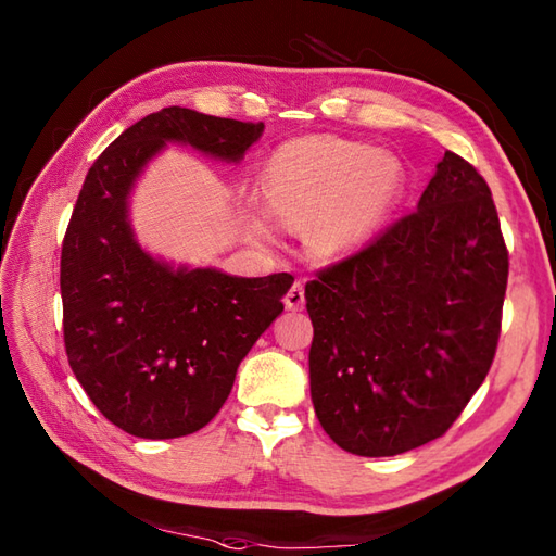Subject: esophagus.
<instances>
[{
  "instance_id": "1",
  "label": "esophagus",
  "mask_w": 556,
  "mask_h": 556,
  "mask_svg": "<svg viewBox=\"0 0 556 556\" xmlns=\"http://www.w3.org/2000/svg\"><path fill=\"white\" fill-rule=\"evenodd\" d=\"M303 303H305V289H303L301 281H296V285H293V287L287 291L285 305H287L289 311H301Z\"/></svg>"
}]
</instances>
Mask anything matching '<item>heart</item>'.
Masks as SVG:
<instances>
[{
    "mask_svg": "<svg viewBox=\"0 0 556 556\" xmlns=\"http://www.w3.org/2000/svg\"><path fill=\"white\" fill-rule=\"evenodd\" d=\"M404 184V164L394 155L337 136L289 140L265 172L269 207L296 227L308 224V243L323 257L346 255L368 241Z\"/></svg>",
    "mask_w": 556,
    "mask_h": 556,
    "instance_id": "1",
    "label": "heart"
}]
</instances>
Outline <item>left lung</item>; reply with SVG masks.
Returning a JSON list of instances; mask_svg holds the SVG:
<instances>
[{
	"mask_svg": "<svg viewBox=\"0 0 556 556\" xmlns=\"http://www.w3.org/2000/svg\"><path fill=\"white\" fill-rule=\"evenodd\" d=\"M506 279L490 186L446 150L416 210L305 285L325 432L358 456L442 437L490 372Z\"/></svg>",
	"mask_w": 556,
	"mask_h": 556,
	"instance_id": "obj_1",
	"label": "left lung"
}]
</instances>
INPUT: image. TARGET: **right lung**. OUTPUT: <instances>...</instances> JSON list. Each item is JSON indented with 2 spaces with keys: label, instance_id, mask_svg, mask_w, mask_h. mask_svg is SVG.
<instances>
[{
  "label": "right lung",
  "instance_id": "add662e5",
  "mask_svg": "<svg viewBox=\"0 0 556 556\" xmlns=\"http://www.w3.org/2000/svg\"><path fill=\"white\" fill-rule=\"evenodd\" d=\"M263 128L164 108L128 126L83 181L62 243L64 346L92 404L128 434L174 440L205 428L245 353L285 311L293 277L172 269L136 243L126 198L169 140L239 162Z\"/></svg>",
  "mask_w": 556,
  "mask_h": 556
}]
</instances>
